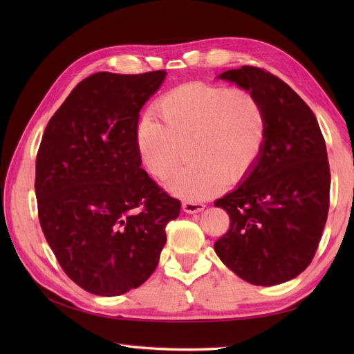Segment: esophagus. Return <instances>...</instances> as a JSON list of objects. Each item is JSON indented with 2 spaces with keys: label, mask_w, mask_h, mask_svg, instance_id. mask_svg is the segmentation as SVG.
Returning <instances> with one entry per match:
<instances>
[{
  "label": "esophagus",
  "mask_w": 354,
  "mask_h": 354,
  "mask_svg": "<svg viewBox=\"0 0 354 354\" xmlns=\"http://www.w3.org/2000/svg\"><path fill=\"white\" fill-rule=\"evenodd\" d=\"M207 205L203 202H198V201H185L183 202V211L189 212V214H195V212H201L203 211Z\"/></svg>",
  "instance_id": "34e87169"
}]
</instances>
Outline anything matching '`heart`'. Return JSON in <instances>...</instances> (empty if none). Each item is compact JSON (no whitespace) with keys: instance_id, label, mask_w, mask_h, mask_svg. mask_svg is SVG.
I'll list each match as a JSON object with an SVG mask.
<instances>
[{"instance_id":"1","label":"heart","mask_w":354,"mask_h":354,"mask_svg":"<svg viewBox=\"0 0 354 354\" xmlns=\"http://www.w3.org/2000/svg\"><path fill=\"white\" fill-rule=\"evenodd\" d=\"M146 115L136 142L143 168L158 180L173 174L185 158L194 162L168 181L176 195L201 201L227 181L248 177L263 156L267 116L257 95L245 88L187 82L167 91Z\"/></svg>"}]
</instances>
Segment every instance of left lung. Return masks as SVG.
I'll return each mask as SVG.
<instances>
[{
  "label": "left lung",
  "instance_id": "8db88e82",
  "mask_svg": "<svg viewBox=\"0 0 354 354\" xmlns=\"http://www.w3.org/2000/svg\"><path fill=\"white\" fill-rule=\"evenodd\" d=\"M218 78L260 99L267 142L248 178L214 202L230 217L214 250L243 281L279 285L307 269L322 238L330 189L325 138L307 103L269 71L242 66Z\"/></svg>",
  "mask_w": 354,
  "mask_h": 354
}]
</instances>
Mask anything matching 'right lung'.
Wrapping results in <instances>:
<instances>
[{"label":"right lung","mask_w":354,"mask_h":354,"mask_svg":"<svg viewBox=\"0 0 354 354\" xmlns=\"http://www.w3.org/2000/svg\"><path fill=\"white\" fill-rule=\"evenodd\" d=\"M165 71L97 72L48 121L37 153L41 229L69 279L115 297L155 272L181 202L140 168L138 112Z\"/></svg>","instance_id":"add662e5"}]
</instances>
